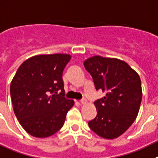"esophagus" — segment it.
<instances>
[{"label":"esophagus","mask_w":158,"mask_h":158,"mask_svg":"<svg viewBox=\"0 0 158 158\" xmlns=\"http://www.w3.org/2000/svg\"><path fill=\"white\" fill-rule=\"evenodd\" d=\"M79 102H80V103L82 104V105H84V104L87 103V100H86V99L80 100V101H79Z\"/></svg>","instance_id":"obj_1"}]
</instances>
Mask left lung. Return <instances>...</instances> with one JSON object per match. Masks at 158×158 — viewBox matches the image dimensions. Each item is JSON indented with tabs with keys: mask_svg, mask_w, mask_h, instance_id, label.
<instances>
[{
	"mask_svg": "<svg viewBox=\"0 0 158 158\" xmlns=\"http://www.w3.org/2000/svg\"><path fill=\"white\" fill-rule=\"evenodd\" d=\"M84 67L91 75L96 90L106 93L94 106L97 115L88 126L106 139L118 138L133 124L142 102L139 75L123 60L94 56L85 60Z\"/></svg>",
	"mask_w": 158,
	"mask_h": 158,
	"instance_id": "obj_1",
	"label": "left lung"
}]
</instances>
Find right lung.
Wrapping results in <instances>:
<instances>
[{
  "mask_svg": "<svg viewBox=\"0 0 158 158\" xmlns=\"http://www.w3.org/2000/svg\"><path fill=\"white\" fill-rule=\"evenodd\" d=\"M69 54L37 55L19 67L10 85L16 118L26 132L48 138L62 128L74 100L64 96L62 75ZM61 90L60 94L58 91Z\"/></svg>",
  "mask_w": 158,
  "mask_h": 158,
  "instance_id": "add662e5",
  "label": "right lung"
}]
</instances>
